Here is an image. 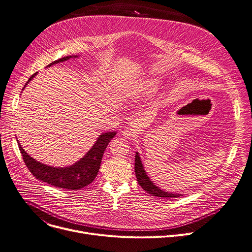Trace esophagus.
I'll list each match as a JSON object with an SVG mask.
<instances>
[{"mask_svg":"<svg viewBox=\"0 0 252 252\" xmlns=\"http://www.w3.org/2000/svg\"><path fill=\"white\" fill-rule=\"evenodd\" d=\"M123 135L126 139H132L135 136V130L130 127H126L123 130Z\"/></svg>","mask_w":252,"mask_h":252,"instance_id":"obj_1","label":"esophagus"}]
</instances>
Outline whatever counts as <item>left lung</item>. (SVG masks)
<instances>
[{
    "instance_id": "8db88e82",
    "label": "left lung",
    "mask_w": 252,
    "mask_h": 252,
    "mask_svg": "<svg viewBox=\"0 0 252 252\" xmlns=\"http://www.w3.org/2000/svg\"><path fill=\"white\" fill-rule=\"evenodd\" d=\"M134 172H135V176H136V180H138V183L140 184V186L149 194L156 196V197H163V198H177L182 196L181 194H173V193H169V192H165L163 190L159 189L158 187H157L154 183L150 180V178L148 177L142 161H141V157L139 155V153H135V159H134Z\"/></svg>"
}]
</instances>
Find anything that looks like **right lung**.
<instances>
[{
	"label": "right lung",
	"mask_w": 252,
	"mask_h": 252,
	"mask_svg": "<svg viewBox=\"0 0 252 252\" xmlns=\"http://www.w3.org/2000/svg\"><path fill=\"white\" fill-rule=\"evenodd\" d=\"M71 57H77V56H66V57L57 59L52 63H50L48 66L66 61L68 59H70ZM36 74L37 72L34 73L29 78L28 82ZM116 133H117L116 131H108V132L101 133L99 135V138L97 139L96 143L94 145V147L88 151V153L83 158H81V159H79L78 162H76L75 164L69 167H64V168L51 167V166L42 164L40 162H37L35 158L30 157L25 152V150L21 147L19 141L17 142H18V146L22 154L23 159H24L25 162V165L27 166L31 174L36 179L47 183V184H50L51 186H54V187L63 188L66 190H79L89 185L90 183H93L95 177L97 176L103 153L108 143L110 142V140L113 138V136L116 135Z\"/></svg>",
	"instance_id": "1"
}]
</instances>
